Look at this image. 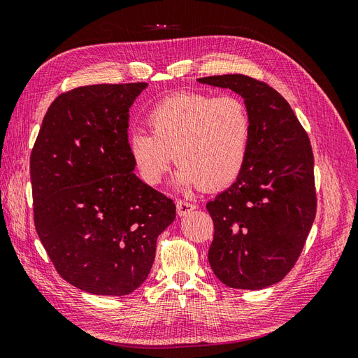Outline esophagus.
<instances>
[{
  "label": "esophagus",
  "mask_w": 358,
  "mask_h": 358,
  "mask_svg": "<svg viewBox=\"0 0 358 358\" xmlns=\"http://www.w3.org/2000/svg\"><path fill=\"white\" fill-rule=\"evenodd\" d=\"M196 208H197L196 204H194V203H188V201H185V200H178V201H176V210H178V215H179V216H185L187 213L192 212Z\"/></svg>",
  "instance_id": "obj_1"
}]
</instances>
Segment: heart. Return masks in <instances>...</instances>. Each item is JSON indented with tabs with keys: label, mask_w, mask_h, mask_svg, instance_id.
<instances>
[{
	"label": "heart",
	"mask_w": 358,
	"mask_h": 358,
	"mask_svg": "<svg viewBox=\"0 0 358 358\" xmlns=\"http://www.w3.org/2000/svg\"><path fill=\"white\" fill-rule=\"evenodd\" d=\"M150 134L136 131L128 150L148 185L155 187L176 158L179 188L218 191L242 175L252 137V119L236 95L180 92L146 115Z\"/></svg>",
	"instance_id": "b5f03b06"
}]
</instances>
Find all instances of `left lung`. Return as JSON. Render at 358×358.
Returning <instances> with one entry per match:
<instances>
[{
	"label": "left lung",
	"mask_w": 358,
	"mask_h": 358,
	"mask_svg": "<svg viewBox=\"0 0 358 358\" xmlns=\"http://www.w3.org/2000/svg\"><path fill=\"white\" fill-rule=\"evenodd\" d=\"M199 82L242 95L252 119L242 175L206 204L215 229L209 264L227 287L262 289L294 267L315 220L312 146L287 100L266 82L245 74Z\"/></svg>",
	"instance_id": "8db88e82"
}]
</instances>
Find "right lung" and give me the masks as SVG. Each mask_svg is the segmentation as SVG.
<instances>
[{
  "label": "right lung",
  "instance_id": "1",
  "mask_svg": "<svg viewBox=\"0 0 358 358\" xmlns=\"http://www.w3.org/2000/svg\"><path fill=\"white\" fill-rule=\"evenodd\" d=\"M146 86L58 95L31 150L37 234L59 276L91 294L127 296L142 285L158 236L176 216L173 200L133 173L128 112Z\"/></svg>",
  "mask_w": 358,
  "mask_h": 358
}]
</instances>
